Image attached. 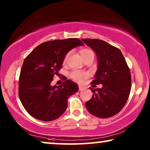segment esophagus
<instances>
[{
    "label": "esophagus",
    "mask_w": 150,
    "mask_h": 150,
    "mask_svg": "<svg viewBox=\"0 0 150 150\" xmlns=\"http://www.w3.org/2000/svg\"><path fill=\"white\" fill-rule=\"evenodd\" d=\"M83 89H85V87L81 85H79V91H83Z\"/></svg>",
    "instance_id": "34e87169"
}]
</instances>
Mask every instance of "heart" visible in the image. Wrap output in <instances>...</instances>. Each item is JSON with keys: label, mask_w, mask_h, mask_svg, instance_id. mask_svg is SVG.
<instances>
[{"label": "heart", "mask_w": 150, "mask_h": 150, "mask_svg": "<svg viewBox=\"0 0 150 150\" xmlns=\"http://www.w3.org/2000/svg\"><path fill=\"white\" fill-rule=\"evenodd\" d=\"M71 52H68L67 54L65 55L64 60H63V62L66 63L67 60H68L69 56H70ZM81 54L82 57H83V59L86 58V57H89V56H92L94 57V53L92 50H89V49H85V50H82L81 52ZM70 76L71 79L73 80H74L78 82H81L83 81V79H85V78L87 77V74L86 73L84 72H81V71H74L71 73Z\"/></svg>", "instance_id": "1"}]
</instances>
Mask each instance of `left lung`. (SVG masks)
<instances>
[{
  "mask_svg": "<svg viewBox=\"0 0 150 150\" xmlns=\"http://www.w3.org/2000/svg\"><path fill=\"white\" fill-rule=\"evenodd\" d=\"M84 43L96 52L98 70L90 87L93 96L86 102L88 111L100 118H108L117 114L126 104L131 89L130 69L120 49L97 39H83Z\"/></svg>",
  "mask_w": 150,
  "mask_h": 150,
  "instance_id": "obj_1",
  "label": "left lung"
}]
</instances>
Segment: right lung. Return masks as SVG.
Returning a JSON list of instances; mask_svg holds the SVG:
<instances>
[{"mask_svg": "<svg viewBox=\"0 0 150 150\" xmlns=\"http://www.w3.org/2000/svg\"><path fill=\"white\" fill-rule=\"evenodd\" d=\"M83 45L78 38L48 41L37 46L24 59L18 93L24 108L34 118L53 121L66 110L67 100L79 91V86L70 80L59 86H52L51 82L59 74L67 53Z\"/></svg>", "mask_w": 150, "mask_h": 150, "instance_id": "add662e5", "label": "right lung"}]
</instances>
